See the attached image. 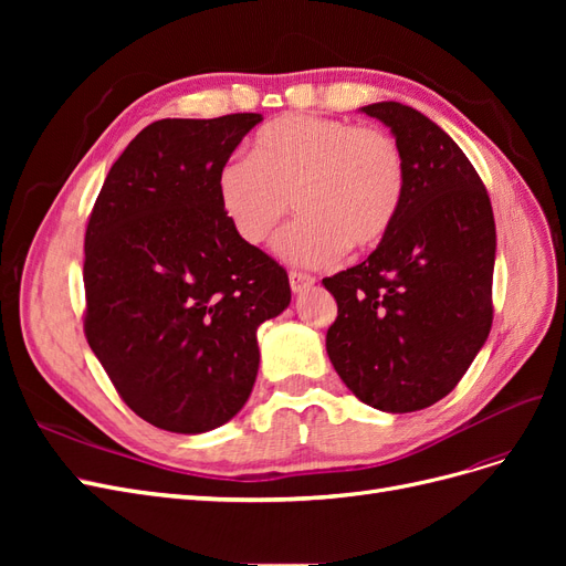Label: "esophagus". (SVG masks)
Segmentation results:
<instances>
[{
    "instance_id": "esophagus-1",
    "label": "esophagus",
    "mask_w": 566,
    "mask_h": 566,
    "mask_svg": "<svg viewBox=\"0 0 566 566\" xmlns=\"http://www.w3.org/2000/svg\"><path fill=\"white\" fill-rule=\"evenodd\" d=\"M314 283L316 279L310 276V273L290 271V287H293V293H304V290H310Z\"/></svg>"
}]
</instances>
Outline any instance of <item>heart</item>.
<instances>
[{
	"label": "heart",
	"instance_id": "b5f03b06",
	"mask_svg": "<svg viewBox=\"0 0 566 566\" xmlns=\"http://www.w3.org/2000/svg\"><path fill=\"white\" fill-rule=\"evenodd\" d=\"M406 193V158L380 127H354L318 115H281L254 134L250 158L217 169V200L233 233L262 245L281 219L273 250L290 264L325 266L345 250L378 245Z\"/></svg>",
	"mask_w": 566,
	"mask_h": 566
}]
</instances>
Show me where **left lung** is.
Returning <instances> with one entry per match:
<instances>
[{
  "label": "left lung",
  "instance_id": "8db88e82",
  "mask_svg": "<svg viewBox=\"0 0 566 566\" xmlns=\"http://www.w3.org/2000/svg\"><path fill=\"white\" fill-rule=\"evenodd\" d=\"M378 117L406 158V193L368 260L323 285L337 302L331 364L358 399L410 413L460 382L491 331L495 224L465 153L420 111L380 101Z\"/></svg>",
  "mask_w": 566,
  "mask_h": 566
}]
</instances>
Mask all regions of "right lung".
I'll return each mask as SVG.
<instances>
[{
  "label": "right lung",
  "instance_id": "add662e5",
  "mask_svg": "<svg viewBox=\"0 0 566 566\" xmlns=\"http://www.w3.org/2000/svg\"><path fill=\"white\" fill-rule=\"evenodd\" d=\"M260 113L167 117L115 160L84 235V335L146 422L200 434L229 422L260 368L256 328L290 304L283 266L243 243L217 169Z\"/></svg>",
  "mask_w": 566,
  "mask_h": 566
}]
</instances>
